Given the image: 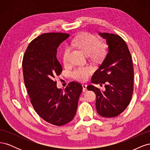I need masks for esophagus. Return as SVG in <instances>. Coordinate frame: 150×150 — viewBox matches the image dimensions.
Returning <instances> with one entry per match:
<instances>
[{"label": "esophagus", "instance_id": "obj_1", "mask_svg": "<svg viewBox=\"0 0 150 150\" xmlns=\"http://www.w3.org/2000/svg\"><path fill=\"white\" fill-rule=\"evenodd\" d=\"M82 86H83V92L87 91V85L83 84Z\"/></svg>", "mask_w": 150, "mask_h": 150}]
</instances>
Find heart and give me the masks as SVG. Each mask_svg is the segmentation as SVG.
<instances>
[{"label": "heart", "mask_w": 150, "mask_h": 150, "mask_svg": "<svg viewBox=\"0 0 150 150\" xmlns=\"http://www.w3.org/2000/svg\"><path fill=\"white\" fill-rule=\"evenodd\" d=\"M71 44L78 47L86 55H91L94 58L101 57L105 52V47L103 44L99 43L98 38L88 33L79 34L72 40ZM69 47H66L62 51V60L64 64H66L69 60ZM91 72V69L89 67H78L71 72V74L74 79L84 81L88 79Z\"/></svg>", "instance_id": "heart-1"}]
</instances>
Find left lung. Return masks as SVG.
Here are the masks:
<instances>
[{
	"instance_id": "1",
	"label": "left lung",
	"mask_w": 150,
	"mask_h": 150,
	"mask_svg": "<svg viewBox=\"0 0 150 150\" xmlns=\"http://www.w3.org/2000/svg\"><path fill=\"white\" fill-rule=\"evenodd\" d=\"M106 39L108 54L94 72V84H104L101 91L93 85L87 86L96 96V107L98 114L106 117H116L129 105L133 91L134 71L132 59L125 40L120 35L107 33H99Z\"/></svg>"
}]
</instances>
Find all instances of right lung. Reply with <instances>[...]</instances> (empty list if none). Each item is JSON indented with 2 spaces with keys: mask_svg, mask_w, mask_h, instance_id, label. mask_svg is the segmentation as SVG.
<instances>
[{
  "mask_svg": "<svg viewBox=\"0 0 150 150\" xmlns=\"http://www.w3.org/2000/svg\"><path fill=\"white\" fill-rule=\"evenodd\" d=\"M69 36L55 33L40 35L29 44L22 60L24 83L34 110L44 121L59 126L74 118L83 91L78 82L72 81L62 90L55 81L62 71L57 49Z\"/></svg>",
  "mask_w": 150,
  "mask_h": 150,
  "instance_id": "right-lung-1",
  "label": "right lung"
}]
</instances>
